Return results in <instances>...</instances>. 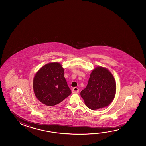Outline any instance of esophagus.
Listing matches in <instances>:
<instances>
[{
  "instance_id": "esophagus-1",
  "label": "esophagus",
  "mask_w": 146,
  "mask_h": 146,
  "mask_svg": "<svg viewBox=\"0 0 146 146\" xmlns=\"http://www.w3.org/2000/svg\"><path fill=\"white\" fill-rule=\"evenodd\" d=\"M79 89L76 87H74V88L72 90V93H78L79 92Z\"/></svg>"
}]
</instances>
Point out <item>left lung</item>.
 Wrapping results in <instances>:
<instances>
[{
    "label": "left lung",
    "instance_id": "1",
    "mask_svg": "<svg viewBox=\"0 0 146 146\" xmlns=\"http://www.w3.org/2000/svg\"><path fill=\"white\" fill-rule=\"evenodd\" d=\"M116 83L112 74L108 69L97 67L91 73L86 88L80 95L85 104L92 110L109 105L115 98Z\"/></svg>",
    "mask_w": 146,
    "mask_h": 146
}]
</instances>
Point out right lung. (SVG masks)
Wrapping results in <instances>:
<instances>
[{
	"instance_id": "obj_1",
	"label": "right lung",
	"mask_w": 146,
	"mask_h": 146,
	"mask_svg": "<svg viewBox=\"0 0 146 146\" xmlns=\"http://www.w3.org/2000/svg\"><path fill=\"white\" fill-rule=\"evenodd\" d=\"M64 74V69L58 62L49 63L38 70L33 81L34 93L38 100L52 106L71 95Z\"/></svg>"
}]
</instances>
